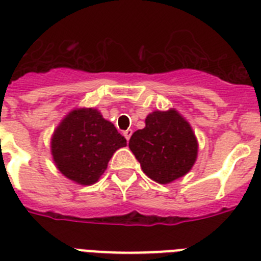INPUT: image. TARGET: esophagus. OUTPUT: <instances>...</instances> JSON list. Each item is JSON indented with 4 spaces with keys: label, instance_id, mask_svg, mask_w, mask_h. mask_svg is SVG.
<instances>
[{
    "label": "esophagus",
    "instance_id": "34e87169",
    "mask_svg": "<svg viewBox=\"0 0 261 261\" xmlns=\"http://www.w3.org/2000/svg\"><path fill=\"white\" fill-rule=\"evenodd\" d=\"M131 134H133V130H126V131H123V135H124V138H126L127 141L130 139Z\"/></svg>",
    "mask_w": 261,
    "mask_h": 261
}]
</instances>
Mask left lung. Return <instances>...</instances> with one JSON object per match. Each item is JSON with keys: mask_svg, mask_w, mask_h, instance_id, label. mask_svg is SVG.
<instances>
[{"mask_svg": "<svg viewBox=\"0 0 261 261\" xmlns=\"http://www.w3.org/2000/svg\"><path fill=\"white\" fill-rule=\"evenodd\" d=\"M128 147L144 174L161 185L187 174L198 155L191 126L175 110L150 114L146 127L131 135Z\"/></svg>", "mask_w": 261, "mask_h": 261, "instance_id": "8db88e82", "label": "left lung"}]
</instances>
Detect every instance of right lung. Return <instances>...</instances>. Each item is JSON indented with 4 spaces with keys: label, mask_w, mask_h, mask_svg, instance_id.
I'll return each mask as SVG.
<instances>
[{
    "label": "right lung",
    "mask_w": 261,
    "mask_h": 261,
    "mask_svg": "<svg viewBox=\"0 0 261 261\" xmlns=\"http://www.w3.org/2000/svg\"><path fill=\"white\" fill-rule=\"evenodd\" d=\"M126 139L95 109L73 110L61 122L51 139L57 167L70 180L93 185L103 175L114 152Z\"/></svg>",
    "instance_id": "1"
}]
</instances>
